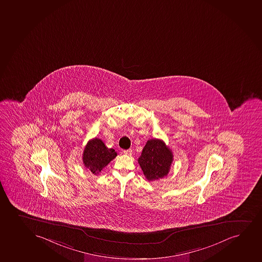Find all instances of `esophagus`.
<instances>
[{
    "label": "esophagus",
    "mask_w": 262,
    "mask_h": 262,
    "mask_svg": "<svg viewBox=\"0 0 262 262\" xmlns=\"http://www.w3.org/2000/svg\"><path fill=\"white\" fill-rule=\"evenodd\" d=\"M123 154H125V155H129V156H132V154H133V150H132V149L123 150Z\"/></svg>",
    "instance_id": "34e87169"
}]
</instances>
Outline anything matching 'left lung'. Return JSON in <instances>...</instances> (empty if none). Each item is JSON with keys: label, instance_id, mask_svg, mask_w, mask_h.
<instances>
[{"label": "left lung", "instance_id": "obj_1", "mask_svg": "<svg viewBox=\"0 0 262 262\" xmlns=\"http://www.w3.org/2000/svg\"><path fill=\"white\" fill-rule=\"evenodd\" d=\"M172 152L163 140H148L143 148L139 164L149 182L163 178L169 172L172 162Z\"/></svg>", "mask_w": 262, "mask_h": 262}]
</instances>
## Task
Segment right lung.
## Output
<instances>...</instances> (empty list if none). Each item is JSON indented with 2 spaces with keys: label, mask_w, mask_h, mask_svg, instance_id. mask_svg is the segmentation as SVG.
<instances>
[{
  "label": "right lung",
  "mask_w": 262,
  "mask_h": 262,
  "mask_svg": "<svg viewBox=\"0 0 262 262\" xmlns=\"http://www.w3.org/2000/svg\"><path fill=\"white\" fill-rule=\"evenodd\" d=\"M117 155L114 149L107 147L101 139L95 138L85 146L82 160L86 168L97 176Z\"/></svg>",
  "instance_id": "obj_1"
}]
</instances>
